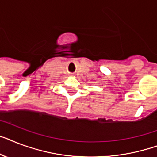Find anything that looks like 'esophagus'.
Instances as JSON below:
<instances>
[{"mask_svg":"<svg viewBox=\"0 0 157 157\" xmlns=\"http://www.w3.org/2000/svg\"><path fill=\"white\" fill-rule=\"evenodd\" d=\"M70 76H74L75 74H74V73H71V74H70Z\"/></svg>","mask_w":157,"mask_h":157,"instance_id":"obj_1","label":"esophagus"}]
</instances>
